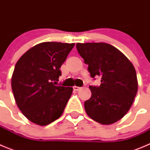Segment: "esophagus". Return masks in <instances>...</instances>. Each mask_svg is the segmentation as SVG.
Segmentation results:
<instances>
[{
	"mask_svg": "<svg viewBox=\"0 0 150 150\" xmlns=\"http://www.w3.org/2000/svg\"><path fill=\"white\" fill-rule=\"evenodd\" d=\"M73 88H74V90H75V91H78V90H79L81 88L79 86H75L73 87Z\"/></svg>",
	"mask_w": 150,
	"mask_h": 150,
	"instance_id": "34e87169",
	"label": "esophagus"
}]
</instances>
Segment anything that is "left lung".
<instances>
[{
  "label": "left lung",
  "instance_id": "left-lung-1",
  "mask_svg": "<svg viewBox=\"0 0 150 150\" xmlns=\"http://www.w3.org/2000/svg\"><path fill=\"white\" fill-rule=\"evenodd\" d=\"M76 50L88 65L91 77H101L99 86H89L91 96L84 103L86 112L100 124L119 121L129 110L137 95L138 84L133 64L108 43H76Z\"/></svg>",
  "mask_w": 150,
  "mask_h": 150
}]
</instances>
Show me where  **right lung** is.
I'll list each match as a JSON object with an SVG mask.
<instances>
[{
	"mask_svg": "<svg viewBox=\"0 0 150 150\" xmlns=\"http://www.w3.org/2000/svg\"><path fill=\"white\" fill-rule=\"evenodd\" d=\"M74 43L45 42L28 50L16 64L12 90L24 116L39 125H46L63 113L72 87L55 86L60 67Z\"/></svg>",
	"mask_w": 150,
	"mask_h": 150,
	"instance_id": "obj_1",
	"label": "right lung"
}]
</instances>
